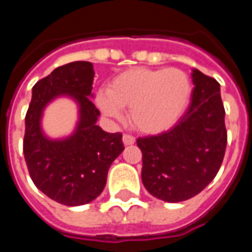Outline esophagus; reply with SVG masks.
<instances>
[{
	"mask_svg": "<svg viewBox=\"0 0 252 252\" xmlns=\"http://www.w3.org/2000/svg\"><path fill=\"white\" fill-rule=\"evenodd\" d=\"M135 137L132 136V135H128V133H126L124 136H123V143L126 144V146H132V144H135Z\"/></svg>",
	"mask_w": 252,
	"mask_h": 252,
	"instance_id": "esophagus-1",
	"label": "esophagus"
}]
</instances>
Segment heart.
<instances>
[{"label":"heart","mask_w":252,"mask_h":252,"mask_svg":"<svg viewBox=\"0 0 252 252\" xmlns=\"http://www.w3.org/2000/svg\"><path fill=\"white\" fill-rule=\"evenodd\" d=\"M190 97V78L180 68L133 67L116 75L108 90L97 94V105L112 119H120V109H129L132 126L154 135L175 126Z\"/></svg>","instance_id":"obj_1"}]
</instances>
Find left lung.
<instances>
[{"mask_svg":"<svg viewBox=\"0 0 252 252\" xmlns=\"http://www.w3.org/2000/svg\"><path fill=\"white\" fill-rule=\"evenodd\" d=\"M191 77V101L177 126L136 140L143 154V185L167 202L189 200L205 189L216 177L227 147L220 85L198 70Z\"/></svg>","mask_w":252,"mask_h":252,"instance_id":"1","label":"left lung"}]
</instances>
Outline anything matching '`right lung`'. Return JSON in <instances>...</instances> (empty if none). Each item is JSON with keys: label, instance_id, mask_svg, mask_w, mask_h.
<instances>
[{"label": "right lung", "instance_id": "add662e5", "mask_svg": "<svg viewBox=\"0 0 252 252\" xmlns=\"http://www.w3.org/2000/svg\"><path fill=\"white\" fill-rule=\"evenodd\" d=\"M94 70L90 62H71L57 67L32 89L25 115L23 150L36 188L67 206L89 204L106 184L110 164L124 150L120 132L108 133L95 123L99 110L92 101ZM68 95L80 105V121L71 137L48 139L41 131V116L48 102Z\"/></svg>", "mask_w": 252, "mask_h": 252}]
</instances>
